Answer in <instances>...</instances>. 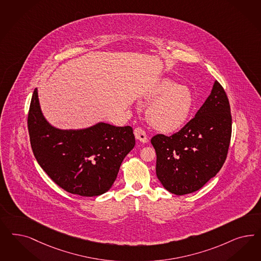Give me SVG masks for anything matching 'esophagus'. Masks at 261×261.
I'll list each match as a JSON object with an SVG mask.
<instances>
[{"label":"esophagus","mask_w":261,"mask_h":261,"mask_svg":"<svg viewBox=\"0 0 261 261\" xmlns=\"http://www.w3.org/2000/svg\"><path fill=\"white\" fill-rule=\"evenodd\" d=\"M135 138H136L138 141H140V142H142V143L148 142V136L146 135L145 130L142 129L141 127H136V128H135Z\"/></svg>","instance_id":"34e87169"}]
</instances>
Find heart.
I'll return each mask as SVG.
<instances>
[{"instance_id":"heart-1","label":"heart","mask_w":261,"mask_h":261,"mask_svg":"<svg viewBox=\"0 0 261 261\" xmlns=\"http://www.w3.org/2000/svg\"><path fill=\"white\" fill-rule=\"evenodd\" d=\"M147 97L156 98L148 107V121L162 133H173L182 127L193 110L191 89L185 84H176L169 79L155 84Z\"/></svg>"}]
</instances>
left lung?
I'll list each match as a JSON object with an SVG mask.
<instances>
[{"mask_svg":"<svg viewBox=\"0 0 261 261\" xmlns=\"http://www.w3.org/2000/svg\"><path fill=\"white\" fill-rule=\"evenodd\" d=\"M231 137L229 101L216 81L211 95L180 130L166 136L154 135L156 176L169 192L193 193L222 168Z\"/></svg>","mask_w":261,"mask_h":261,"instance_id":"obj_1","label":"left lung"}]
</instances>
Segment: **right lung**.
<instances>
[{
	"label": "right lung",
	"instance_id": "obj_1",
	"mask_svg": "<svg viewBox=\"0 0 261 261\" xmlns=\"http://www.w3.org/2000/svg\"><path fill=\"white\" fill-rule=\"evenodd\" d=\"M28 128L38 164L69 193L94 197L109 191L122 161L135 145L133 127L98 123L83 129H59L43 116L37 88Z\"/></svg>",
	"mask_w": 261,
	"mask_h": 261
}]
</instances>
